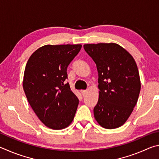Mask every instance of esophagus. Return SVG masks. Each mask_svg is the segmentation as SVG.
Masks as SVG:
<instances>
[{
	"label": "esophagus",
	"instance_id": "34e87169",
	"mask_svg": "<svg viewBox=\"0 0 159 159\" xmlns=\"http://www.w3.org/2000/svg\"><path fill=\"white\" fill-rule=\"evenodd\" d=\"M81 93L82 94V96H84L86 94H87V91H86V90H82L81 91Z\"/></svg>",
	"mask_w": 159,
	"mask_h": 159
}]
</instances>
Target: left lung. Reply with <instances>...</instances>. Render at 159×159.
Masks as SVG:
<instances>
[{"instance_id":"obj_1","label":"left lung","mask_w":159,"mask_h":159,"mask_svg":"<svg viewBox=\"0 0 159 159\" xmlns=\"http://www.w3.org/2000/svg\"><path fill=\"white\" fill-rule=\"evenodd\" d=\"M84 49L98 72L99 98L93 109L94 117L105 129L120 127L131 115L140 94L137 64L118 44H86Z\"/></svg>"}]
</instances>
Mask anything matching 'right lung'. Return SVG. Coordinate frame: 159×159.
Here are the masks:
<instances>
[{
  "label": "right lung",
  "instance_id": "1",
  "mask_svg": "<svg viewBox=\"0 0 159 159\" xmlns=\"http://www.w3.org/2000/svg\"><path fill=\"white\" fill-rule=\"evenodd\" d=\"M81 48L82 44H47L28 60L24 92L36 115L49 129H65L74 119L79 100L65 80L67 68Z\"/></svg>",
  "mask_w": 159,
  "mask_h": 159
}]
</instances>
